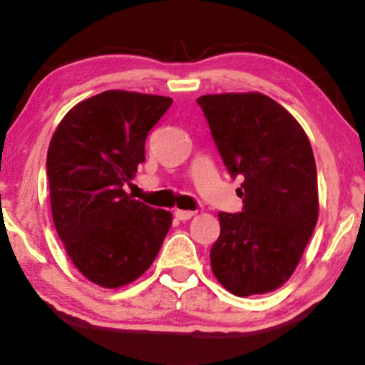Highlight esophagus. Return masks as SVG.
I'll use <instances>...</instances> for the list:
<instances>
[{
    "label": "esophagus",
    "mask_w": 365,
    "mask_h": 365,
    "mask_svg": "<svg viewBox=\"0 0 365 365\" xmlns=\"http://www.w3.org/2000/svg\"><path fill=\"white\" fill-rule=\"evenodd\" d=\"M174 215L179 219V221H187V219L193 217L195 212H193V210H181V209H178L174 212Z\"/></svg>",
    "instance_id": "esophagus-1"
}]
</instances>
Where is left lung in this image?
<instances>
[{"mask_svg":"<svg viewBox=\"0 0 365 365\" xmlns=\"http://www.w3.org/2000/svg\"><path fill=\"white\" fill-rule=\"evenodd\" d=\"M222 162L240 175V214L219 212L210 249L219 284L235 296L266 294L291 278L319 219L312 144L297 120L259 92L198 97Z\"/></svg>","mask_w":365,"mask_h":365,"instance_id":"obj_1","label":"left lung"}]
</instances>
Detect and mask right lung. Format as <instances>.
<instances>
[{
  "label": "right lung",
  "instance_id": "1",
  "mask_svg": "<svg viewBox=\"0 0 365 365\" xmlns=\"http://www.w3.org/2000/svg\"><path fill=\"white\" fill-rule=\"evenodd\" d=\"M172 99L108 90L69 109L46 155L50 205L58 238L78 272L118 289L155 261L172 214L125 193L144 144Z\"/></svg>",
  "mask_w": 365,
  "mask_h": 365
}]
</instances>
